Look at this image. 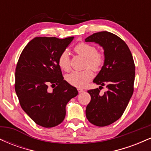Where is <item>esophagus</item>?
<instances>
[{
	"instance_id": "34e87169",
	"label": "esophagus",
	"mask_w": 151,
	"mask_h": 151,
	"mask_svg": "<svg viewBox=\"0 0 151 151\" xmlns=\"http://www.w3.org/2000/svg\"><path fill=\"white\" fill-rule=\"evenodd\" d=\"M77 90H78V92L79 93H81V92H83V91H84V89H77Z\"/></svg>"
}]
</instances>
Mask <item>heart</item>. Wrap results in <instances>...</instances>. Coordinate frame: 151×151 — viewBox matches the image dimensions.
Returning <instances> with one entry per match:
<instances>
[{
    "label": "heart",
    "instance_id": "heart-1",
    "mask_svg": "<svg viewBox=\"0 0 151 151\" xmlns=\"http://www.w3.org/2000/svg\"><path fill=\"white\" fill-rule=\"evenodd\" d=\"M74 51L78 55L85 58L84 66L90 67L93 71H99L105 62V55L101 52L97 51L94 45L86 42H80L74 47ZM58 65L62 70H70V54L67 50L62 51L58 57ZM86 68L83 71H74L66 76V80L71 85L82 88L86 85L93 77L92 70Z\"/></svg>",
    "mask_w": 151,
    "mask_h": 151
}]
</instances>
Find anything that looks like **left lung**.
<instances>
[{"instance_id":"8db88e82","label":"left lung","mask_w":151,"mask_h":151,"mask_svg":"<svg viewBox=\"0 0 151 151\" xmlns=\"http://www.w3.org/2000/svg\"><path fill=\"white\" fill-rule=\"evenodd\" d=\"M85 41L101 46L105 55L104 64L93 81L99 88L88 91L91 101L86 106V116L93 125L109 126L120 119L132 96L134 61L126 42L111 32H96ZM103 86L108 90L101 95L100 90Z\"/></svg>"}]
</instances>
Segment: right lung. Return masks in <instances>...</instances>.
<instances>
[{"label":"right lung","instance_id":"add662e5","mask_svg":"<svg viewBox=\"0 0 151 151\" xmlns=\"http://www.w3.org/2000/svg\"><path fill=\"white\" fill-rule=\"evenodd\" d=\"M74 37H37L27 43L17 63L15 89L22 109L37 125L52 128L63 121L66 105L78 94L64 80L58 57ZM50 86L53 88L51 91Z\"/></svg>","mask_w":151,"mask_h":151}]
</instances>
